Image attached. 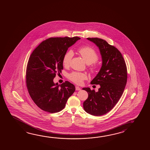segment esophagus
<instances>
[{
	"label": "esophagus",
	"mask_w": 150,
	"mask_h": 150,
	"mask_svg": "<svg viewBox=\"0 0 150 150\" xmlns=\"http://www.w3.org/2000/svg\"><path fill=\"white\" fill-rule=\"evenodd\" d=\"M75 89H76V91H80L81 90V88L79 87V86H76L75 87Z\"/></svg>",
	"instance_id": "obj_1"
}]
</instances>
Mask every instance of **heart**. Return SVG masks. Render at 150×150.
Listing matches in <instances>:
<instances>
[{"mask_svg": "<svg viewBox=\"0 0 150 150\" xmlns=\"http://www.w3.org/2000/svg\"><path fill=\"white\" fill-rule=\"evenodd\" d=\"M79 53L83 58L86 64H92L90 67V70L92 73H94L96 71V67L94 63L97 61L98 59V55L94 50L89 47H81L79 49ZM74 53L71 50H69L64 54L63 57V64L64 67H69L73 57ZM68 79L74 82V83L81 85L83 83V81L87 78L86 74L83 73L73 71L68 75Z\"/></svg>", "mask_w": 150, "mask_h": 150, "instance_id": "obj_1", "label": "heart"}]
</instances>
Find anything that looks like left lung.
<instances>
[{
    "mask_svg": "<svg viewBox=\"0 0 150 150\" xmlns=\"http://www.w3.org/2000/svg\"><path fill=\"white\" fill-rule=\"evenodd\" d=\"M87 39L98 47L103 64L98 74L91 81V84L100 85L98 91L83 88L88 93L83 107L86 112L99 116L113 109L120 98L127 81V69L122 54L115 47L97 38Z\"/></svg>",
    "mask_w": 150,
    "mask_h": 150,
    "instance_id": "8db88e82",
    "label": "left lung"
}]
</instances>
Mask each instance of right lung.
Returning a JSON list of instances; mask_svg holds the SVG:
<instances>
[{"label":"right lung","mask_w":150,"mask_h":150,"mask_svg":"<svg viewBox=\"0 0 150 150\" xmlns=\"http://www.w3.org/2000/svg\"><path fill=\"white\" fill-rule=\"evenodd\" d=\"M80 39L50 38L31 54L26 69V86L32 100L42 110L52 113L61 111L75 91L69 81L58 85L54 83L53 79L63 69V57L68 48Z\"/></svg>","instance_id":"right-lung-1"}]
</instances>
